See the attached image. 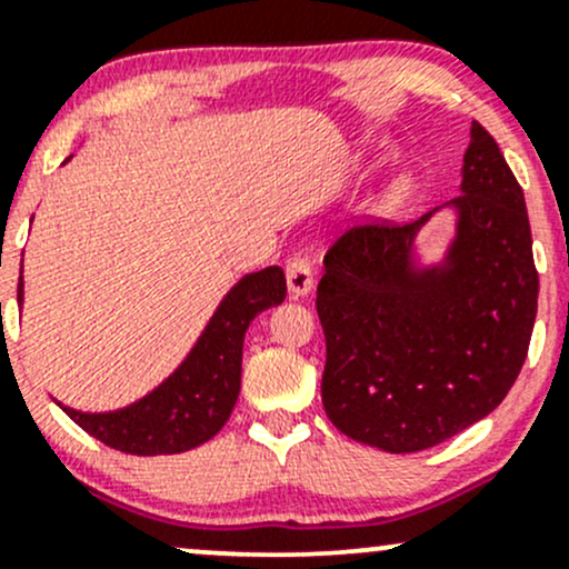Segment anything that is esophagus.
Listing matches in <instances>:
<instances>
[{
	"mask_svg": "<svg viewBox=\"0 0 569 569\" xmlns=\"http://www.w3.org/2000/svg\"><path fill=\"white\" fill-rule=\"evenodd\" d=\"M287 290L292 298L309 296L311 287H315V271H311V260L307 254H292L287 260Z\"/></svg>",
	"mask_w": 569,
	"mask_h": 569,
	"instance_id": "1",
	"label": "esophagus"
}]
</instances>
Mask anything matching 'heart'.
I'll return each mask as SVG.
<instances>
[{"label": "heart", "mask_w": 569, "mask_h": 569, "mask_svg": "<svg viewBox=\"0 0 569 569\" xmlns=\"http://www.w3.org/2000/svg\"><path fill=\"white\" fill-rule=\"evenodd\" d=\"M407 198H409V181L407 179L390 181V184L385 187V192H382V198H380V211L382 213L399 211L401 206L407 203Z\"/></svg>", "instance_id": "obj_1"}]
</instances>
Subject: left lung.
Listing matches in <instances>:
<instances>
[{
	"instance_id": "obj_1",
	"label": "left lung",
	"mask_w": 569,
	"mask_h": 569,
	"mask_svg": "<svg viewBox=\"0 0 569 569\" xmlns=\"http://www.w3.org/2000/svg\"><path fill=\"white\" fill-rule=\"evenodd\" d=\"M456 238L418 268L415 222L371 219L333 241L317 284L322 407L356 442L418 453L493 412L518 380L537 315L523 189L472 121Z\"/></svg>"
}]
</instances>
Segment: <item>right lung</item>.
I'll list each match as a JSON object with an SVG mask.
<instances>
[{"label": "right lung", "instance_id": "1", "mask_svg": "<svg viewBox=\"0 0 569 569\" xmlns=\"http://www.w3.org/2000/svg\"><path fill=\"white\" fill-rule=\"evenodd\" d=\"M287 296L284 271L279 266L249 273L219 303L198 345L184 363L160 388L116 412H78L59 405L108 448L132 456L184 453L209 442L228 423L241 390V350L249 322L262 309L277 307ZM23 282L18 279V303Z\"/></svg>", "mask_w": 569, "mask_h": 569}]
</instances>
